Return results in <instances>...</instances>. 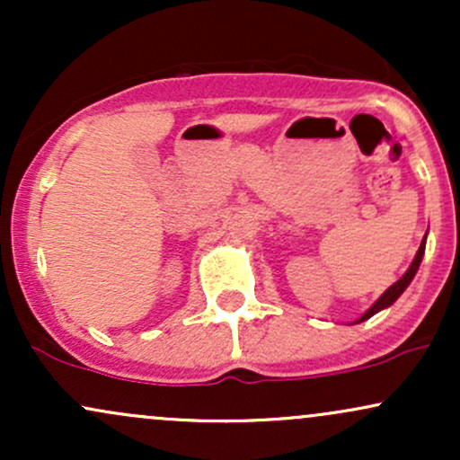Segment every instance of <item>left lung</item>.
<instances>
[{
  "label": "left lung",
  "mask_w": 460,
  "mask_h": 460,
  "mask_svg": "<svg viewBox=\"0 0 460 460\" xmlns=\"http://www.w3.org/2000/svg\"><path fill=\"white\" fill-rule=\"evenodd\" d=\"M424 251H426V237H424V240H421L420 248H417V255H415V260H413V263H411V268H409V270L404 272V277H402V279H398V281H395V283L392 285V288H389L387 292H385L383 296L378 298L376 303H374L372 307H369V309L366 311V314L361 315V318H358V322H363V320L372 318L374 314H378V311L385 309V307H389V305H394L395 300H398L400 294H402L404 289L409 288V283L413 281V277H415L417 268H420V263H421V257H424Z\"/></svg>",
  "instance_id": "8db88e82"
}]
</instances>
